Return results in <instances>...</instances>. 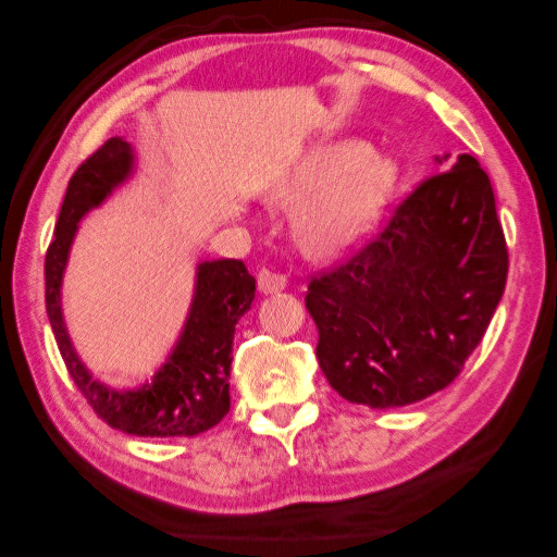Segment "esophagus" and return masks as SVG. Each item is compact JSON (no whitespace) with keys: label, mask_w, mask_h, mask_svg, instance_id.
<instances>
[{"label":"esophagus","mask_w":557,"mask_h":557,"mask_svg":"<svg viewBox=\"0 0 557 557\" xmlns=\"http://www.w3.org/2000/svg\"><path fill=\"white\" fill-rule=\"evenodd\" d=\"M284 288H286V276L267 271V269L259 273V290H261V294H278V290H284Z\"/></svg>","instance_id":"34e87169"}]
</instances>
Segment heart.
Masks as SVG:
<instances>
[{
    "mask_svg": "<svg viewBox=\"0 0 557 557\" xmlns=\"http://www.w3.org/2000/svg\"><path fill=\"white\" fill-rule=\"evenodd\" d=\"M397 168L360 140L327 143L306 152L271 187V202L300 207L296 239L318 259L358 244L395 189Z\"/></svg>",
    "mask_w": 557,
    "mask_h": 557,
    "instance_id": "obj_1",
    "label": "heart"
}]
</instances>
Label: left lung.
Here are the masks:
<instances>
[{
  "label": "left lung",
  "mask_w": 557,
  "mask_h": 557,
  "mask_svg": "<svg viewBox=\"0 0 557 557\" xmlns=\"http://www.w3.org/2000/svg\"><path fill=\"white\" fill-rule=\"evenodd\" d=\"M506 273L488 175L459 154L419 182L360 249L311 278L306 308L323 375L348 403L372 409L449 387L484 338Z\"/></svg>",
  "instance_id": "left-lung-1"
}]
</instances>
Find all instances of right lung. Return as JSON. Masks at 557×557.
Segmentation results:
<instances>
[{
  "mask_svg": "<svg viewBox=\"0 0 557 557\" xmlns=\"http://www.w3.org/2000/svg\"><path fill=\"white\" fill-rule=\"evenodd\" d=\"M133 168L125 140L111 138L81 162L69 180L57 230L47 249V313L66 370L90 409L113 430L135 436H195L230 412L232 343L239 318L249 311L257 281L244 261H205L197 271L193 311L185 333L152 385L135 392H115L90 380L76 358L61 318V273L78 219L100 205Z\"/></svg>",
  "mask_w": 557,
  "mask_h": 557,
  "instance_id": "add662e5",
  "label": "right lung"
}]
</instances>
